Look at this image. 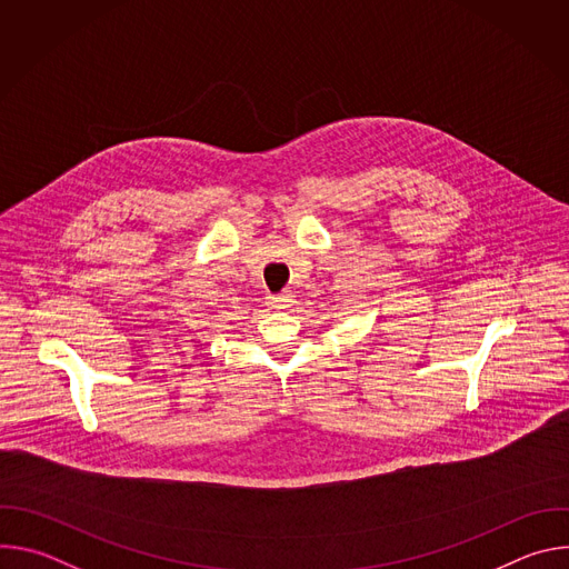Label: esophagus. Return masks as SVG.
Wrapping results in <instances>:
<instances>
[{
	"label": "esophagus",
	"mask_w": 569,
	"mask_h": 569,
	"mask_svg": "<svg viewBox=\"0 0 569 569\" xmlns=\"http://www.w3.org/2000/svg\"><path fill=\"white\" fill-rule=\"evenodd\" d=\"M268 306L272 310H286L292 306V295L290 292H279V295H270L268 297Z\"/></svg>",
	"instance_id": "obj_1"
}]
</instances>
